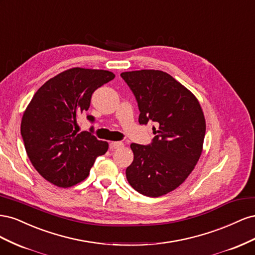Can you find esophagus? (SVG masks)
<instances>
[{
	"instance_id": "obj_1",
	"label": "esophagus",
	"mask_w": 255,
	"mask_h": 255,
	"mask_svg": "<svg viewBox=\"0 0 255 255\" xmlns=\"http://www.w3.org/2000/svg\"><path fill=\"white\" fill-rule=\"evenodd\" d=\"M123 142H121V141H114V142H111V144H110V148L112 149V150H118V149H121V148H123Z\"/></svg>"
}]
</instances>
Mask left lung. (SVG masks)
<instances>
[{
    "label": "left lung",
    "instance_id": "left-lung-1",
    "mask_svg": "<svg viewBox=\"0 0 255 255\" xmlns=\"http://www.w3.org/2000/svg\"><path fill=\"white\" fill-rule=\"evenodd\" d=\"M120 75L136 99L140 125L155 123L151 143H130L134 160L127 168V179L143 196L166 195L186 180L201 155L205 136L201 106L166 72L140 70Z\"/></svg>",
    "mask_w": 255,
    "mask_h": 255
}]
</instances>
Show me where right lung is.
<instances>
[{
    "instance_id": "obj_1",
    "label": "right lung",
    "mask_w": 255,
    "mask_h": 255,
    "mask_svg": "<svg viewBox=\"0 0 255 255\" xmlns=\"http://www.w3.org/2000/svg\"><path fill=\"white\" fill-rule=\"evenodd\" d=\"M106 70L73 68L54 76L37 90L21 122L27 156L45 180L71 187L89 174L109 143L97 139L94 127L78 133L76 118L88 111L92 94L114 80ZM94 123L95 117L87 115Z\"/></svg>"
}]
</instances>
